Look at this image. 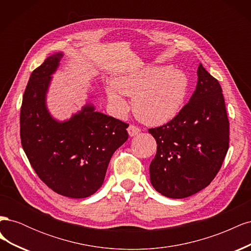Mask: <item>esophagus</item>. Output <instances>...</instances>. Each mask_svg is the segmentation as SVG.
Masks as SVG:
<instances>
[{
    "label": "esophagus",
    "mask_w": 251,
    "mask_h": 251,
    "mask_svg": "<svg viewBox=\"0 0 251 251\" xmlns=\"http://www.w3.org/2000/svg\"><path fill=\"white\" fill-rule=\"evenodd\" d=\"M140 132H141L140 128L138 126H136L131 125V126H128V127H127V133H128V135L131 136V137H134V136L138 135Z\"/></svg>",
    "instance_id": "esophagus-1"
}]
</instances>
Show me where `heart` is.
I'll use <instances>...</instances> for the list:
<instances>
[{
  "label": "heart",
  "mask_w": 251,
  "mask_h": 251,
  "mask_svg": "<svg viewBox=\"0 0 251 251\" xmlns=\"http://www.w3.org/2000/svg\"><path fill=\"white\" fill-rule=\"evenodd\" d=\"M189 88L186 73L169 66H151L114 77L107 88L108 101L118 116L128 111L124 95L133 96V110L141 121L160 126L176 117Z\"/></svg>",
  "instance_id": "b5f03b06"
}]
</instances>
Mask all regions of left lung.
<instances>
[{
	"mask_svg": "<svg viewBox=\"0 0 251 251\" xmlns=\"http://www.w3.org/2000/svg\"><path fill=\"white\" fill-rule=\"evenodd\" d=\"M189 101L170 123L150 128L157 153L150 165L151 183L173 199L206 187L221 169L229 146V123L222 88L199 65Z\"/></svg>",
	"mask_w": 251,
	"mask_h": 251,
	"instance_id": "1",
	"label": "left lung"
}]
</instances>
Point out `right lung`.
Returning a JSON list of instances; mask_svg holds the SVG:
<instances>
[{
    "instance_id": "add662e5",
    "label": "right lung",
    "mask_w": 251,
    "mask_h": 251,
    "mask_svg": "<svg viewBox=\"0 0 251 251\" xmlns=\"http://www.w3.org/2000/svg\"><path fill=\"white\" fill-rule=\"evenodd\" d=\"M63 56V52L54 53L31 73L21 108V141L45 184L59 195L81 199L102 185L112 155L128 137V125L96 112L88 101L67 120L51 115L47 94Z\"/></svg>"
}]
</instances>
